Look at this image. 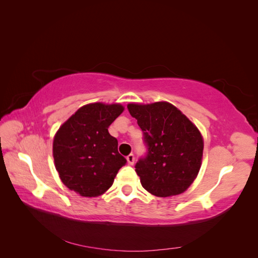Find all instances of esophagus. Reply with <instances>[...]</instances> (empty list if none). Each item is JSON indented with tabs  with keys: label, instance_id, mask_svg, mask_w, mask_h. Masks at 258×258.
I'll return each instance as SVG.
<instances>
[{
	"label": "esophagus",
	"instance_id": "obj_1",
	"mask_svg": "<svg viewBox=\"0 0 258 258\" xmlns=\"http://www.w3.org/2000/svg\"><path fill=\"white\" fill-rule=\"evenodd\" d=\"M127 161H128V163L129 165H134L135 163V155L134 154H130V155H128L127 156Z\"/></svg>",
	"mask_w": 258,
	"mask_h": 258
}]
</instances>
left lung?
<instances>
[{"label": "left lung", "instance_id": "obj_1", "mask_svg": "<svg viewBox=\"0 0 258 258\" xmlns=\"http://www.w3.org/2000/svg\"><path fill=\"white\" fill-rule=\"evenodd\" d=\"M148 147L136 172L143 188L157 197L183 194L196 179L202 163L204 138L188 117L166 101L127 105Z\"/></svg>", "mask_w": 258, "mask_h": 258}]
</instances>
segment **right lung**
<instances>
[{"mask_svg": "<svg viewBox=\"0 0 258 258\" xmlns=\"http://www.w3.org/2000/svg\"><path fill=\"white\" fill-rule=\"evenodd\" d=\"M123 110L120 103H89L61 124L53 137L52 156L61 182L70 190L91 198L113 185L127 160L108 127Z\"/></svg>", "mask_w": 258, "mask_h": 258, "instance_id": "obj_1", "label": "right lung"}]
</instances>
